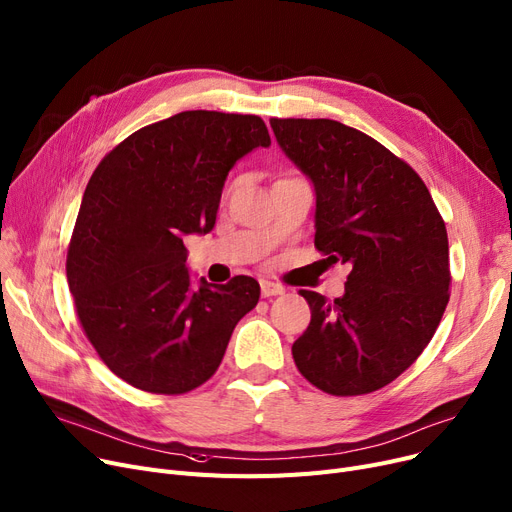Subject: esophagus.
Masks as SVG:
<instances>
[{
  "instance_id": "1",
  "label": "esophagus",
  "mask_w": 512,
  "mask_h": 512,
  "mask_svg": "<svg viewBox=\"0 0 512 512\" xmlns=\"http://www.w3.org/2000/svg\"><path fill=\"white\" fill-rule=\"evenodd\" d=\"M286 288L282 284H276V282H270V280H263L261 282V294L265 299L270 297H278V294H284Z\"/></svg>"
}]
</instances>
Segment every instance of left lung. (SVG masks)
Returning a JSON list of instances; mask_svg holds the SVG:
<instances>
[{
    "label": "left lung",
    "instance_id": "8db88e82",
    "mask_svg": "<svg viewBox=\"0 0 512 512\" xmlns=\"http://www.w3.org/2000/svg\"><path fill=\"white\" fill-rule=\"evenodd\" d=\"M315 188V249L346 263L342 297L301 290L311 324L292 344L305 378L334 396L384 388L436 334L448 305L442 215L419 174L365 132L326 118H272Z\"/></svg>",
    "mask_w": 512,
    "mask_h": 512
}]
</instances>
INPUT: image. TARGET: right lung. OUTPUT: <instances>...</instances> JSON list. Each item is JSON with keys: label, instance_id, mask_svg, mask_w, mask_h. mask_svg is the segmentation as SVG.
<instances>
[{"label": "right lung", "instance_id": "add662e5", "mask_svg": "<svg viewBox=\"0 0 512 512\" xmlns=\"http://www.w3.org/2000/svg\"><path fill=\"white\" fill-rule=\"evenodd\" d=\"M272 139L259 116L193 110L149 124L95 168L78 209L66 276L89 342L118 378L184 394L220 367L259 284L191 286L184 234L215 226L236 161Z\"/></svg>", "mask_w": 512, "mask_h": 512}]
</instances>
